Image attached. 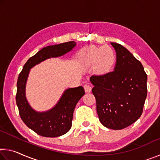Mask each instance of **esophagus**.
I'll use <instances>...</instances> for the list:
<instances>
[{
	"instance_id": "34e87169",
	"label": "esophagus",
	"mask_w": 160,
	"mask_h": 160,
	"mask_svg": "<svg viewBox=\"0 0 160 160\" xmlns=\"http://www.w3.org/2000/svg\"><path fill=\"white\" fill-rule=\"evenodd\" d=\"M84 88H85V90L86 92H90L91 90H92L91 86L88 85V84H85V85H84Z\"/></svg>"
}]
</instances>
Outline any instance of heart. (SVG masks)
Wrapping results in <instances>:
<instances>
[{
  "instance_id": "obj_1",
  "label": "heart",
  "mask_w": 160,
  "mask_h": 160,
  "mask_svg": "<svg viewBox=\"0 0 160 160\" xmlns=\"http://www.w3.org/2000/svg\"><path fill=\"white\" fill-rule=\"evenodd\" d=\"M104 47L102 48H97V47H92L89 50V53H90V57L93 60H97L101 55ZM115 60V54L112 48L109 47H104V57L100 58V63L101 65L104 68H107L112 66L113 63Z\"/></svg>"
}]
</instances>
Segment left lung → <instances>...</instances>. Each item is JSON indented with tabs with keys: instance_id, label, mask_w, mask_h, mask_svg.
<instances>
[{
	"instance_id": "8db88e82",
	"label": "left lung",
	"mask_w": 160,
	"mask_h": 160,
	"mask_svg": "<svg viewBox=\"0 0 160 160\" xmlns=\"http://www.w3.org/2000/svg\"><path fill=\"white\" fill-rule=\"evenodd\" d=\"M116 52L113 70L90 78L100 122L108 128L121 130L142 115L147 97L148 76L142 63L130 51L112 43Z\"/></svg>"
}]
</instances>
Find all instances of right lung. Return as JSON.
<instances>
[{"label": "right lung", "mask_w": 160, "mask_h": 160, "mask_svg": "<svg viewBox=\"0 0 160 160\" xmlns=\"http://www.w3.org/2000/svg\"><path fill=\"white\" fill-rule=\"evenodd\" d=\"M75 45V42H68L43 48L28 59L18 76L16 103L19 113L28 127L42 136L58 137L69 131L72 126L75 107L85 94V90L82 86L68 89L52 109L47 112H37L32 109L25 98V84L29 69L45 59L64 55Z\"/></svg>", "instance_id": "add662e5"}]
</instances>
